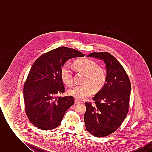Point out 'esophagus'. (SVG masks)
Returning a JSON list of instances; mask_svg holds the SVG:
<instances>
[{"label": "esophagus", "mask_w": 152, "mask_h": 152, "mask_svg": "<svg viewBox=\"0 0 152 152\" xmlns=\"http://www.w3.org/2000/svg\"><path fill=\"white\" fill-rule=\"evenodd\" d=\"M81 102L79 101V100H77V99H75V104H80V103H81Z\"/></svg>", "instance_id": "34e87169"}]
</instances>
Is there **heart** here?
<instances>
[{
	"label": "heart",
	"mask_w": 152,
	"mask_h": 152,
	"mask_svg": "<svg viewBox=\"0 0 152 152\" xmlns=\"http://www.w3.org/2000/svg\"><path fill=\"white\" fill-rule=\"evenodd\" d=\"M73 66L77 71L86 73L84 85L76 86L68 91V94L80 100H83L91 95L93 90L99 89L103 86L106 80V75L104 70L98 67L94 61L87 58H81L73 62ZM62 81L68 87H71L73 83V76L67 66L62 67L60 71Z\"/></svg>",
	"instance_id": "b5f03b06"
}]
</instances>
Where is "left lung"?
<instances>
[{
  "label": "left lung",
  "mask_w": 152,
  "mask_h": 152,
  "mask_svg": "<svg viewBox=\"0 0 152 152\" xmlns=\"http://www.w3.org/2000/svg\"><path fill=\"white\" fill-rule=\"evenodd\" d=\"M87 57L102 60L107 69L106 83L93 98L94 104L85 103L84 118L88 132L102 137L115 132L128 114L130 80L122 65L108 52H93Z\"/></svg>",
  "instance_id": "left-lung-1"
}]
</instances>
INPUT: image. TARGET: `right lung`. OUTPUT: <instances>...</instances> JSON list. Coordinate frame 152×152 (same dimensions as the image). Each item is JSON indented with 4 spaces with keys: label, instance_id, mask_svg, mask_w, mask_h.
I'll return each instance as SVG.
<instances>
[{
    "label": "right lung",
    "instance_id": "add662e5",
    "mask_svg": "<svg viewBox=\"0 0 152 152\" xmlns=\"http://www.w3.org/2000/svg\"><path fill=\"white\" fill-rule=\"evenodd\" d=\"M84 56L75 49L61 47L42 55L33 64L23 94L26 115L37 128L49 130L58 127L74 104L72 96H58L65 91L60 71L69 59Z\"/></svg>",
    "mask_w": 152,
    "mask_h": 152
}]
</instances>
